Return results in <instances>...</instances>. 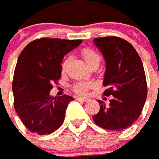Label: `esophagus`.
I'll use <instances>...</instances> for the list:
<instances>
[{"label": "esophagus", "mask_w": 159, "mask_h": 159, "mask_svg": "<svg viewBox=\"0 0 159 159\" xmlns=\"http://www.w3.org/2000/svg\"><path fill=\"white\" fill-rule=\"evenodd\" d=\"M78 101H80V102H86L88 101V98L87 97H77L76 98Z\"/></svg>", "instance_id": "esophagus-1"}]
</instances>
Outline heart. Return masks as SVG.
Wrapping results in <instances>:
<instances>
[{"instance_id":"1","label":"heart","mask_w":159,"mask_h":159,"mask_svg":"<svg viewBox=\"0 0 159 159\" xmlns=\"http://www.w3.org/2000/svg\"><path fill=\"white\" fill-rule=\"evenodd\" d=\"M81 55L82 57H84V59L86 60V62L91 67L99 66L100 61H101V57H100V55L93 49L89 47L83 48L81 50ZM67 63H68V58L65 59L63 61L62 65H61L63 72H65L66 69ZM92 86L93 84L91 82H76L75 84H73L72 86V90L74 93H78V94H83V93H86L87 92V90L92 87Z\"/></svg>"}]
</instances>
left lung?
Masks as SVG:
<instances>
[{
	"label": "left lung",
	"instance_id": "1",
	"mask_svg": "<svg viewBox=\"0 0 159 159\" xmlns=\"http://www.w3.org/2000/svg\"><path fill=\"white\" fill-rule=\"evenodd\" d=\"M93 43L106 60L103 94L109 105L98 100L100 111L93 116L102 129L120 131L138 119L147 98V83L141 57L129 43L118 37H97ZM107 99V98H104Z\"/></svg>",
	"mask_w": 159,
	"mask_h": 159
}]
</instances>
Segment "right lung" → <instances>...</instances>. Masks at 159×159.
<instances>
[{
	"label": "right lung",
	"mask_w": 159,
	"mask_h": 159,
	"mask_svg": "<svg viewBox=\"0 0 159 159\" xmlns=\"http://www.w3.org/2000/svg\"><path fill=\"white\" fill-rule=\"evenodd\" d=\"M79 40L43 37L26 45L18 57L13 78L14 107L32 133L48 135L62 125L69 95L52 97V84L61 78L64 56L80 45Z\"/></svg>",
	"instance_id": "add662e5"
}]
</instances>
